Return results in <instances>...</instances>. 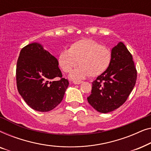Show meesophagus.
I'll return each mask as SVG.
<instances>
[{"mask_svg": "<svg viewBox=\"0 0 151 151\" xmlns=\"http://www.w3.org/2000/svg\"><path fill=\"white\" fill-rule=\"evenodd\" d=\"M82 82V81H73V83L74 84H81Z\"/></svg>", "mask_w": 151, "mask_h": 151, "instance_id": "34e87169", "label": "esophagus"}]
</instances>
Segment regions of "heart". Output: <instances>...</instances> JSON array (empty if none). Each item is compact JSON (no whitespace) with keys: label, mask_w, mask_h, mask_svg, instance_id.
Segmentation results:
<instances>
[{"label":"heart","mask_w":151,"mask_h":151,"mask_svg":"<svg viewBox=\"0 0 151 151\" xmlns=\"http://www.w3.org/2000/svg\"><path fill=\"white\" fill-rule=\"evenodd\" d=\"M111 60L112 54L107 47L88 38L76 41L69 50L62 51L58 58L59 66L65 73L71 71L79 63L80 67L70 74L73 80L102 75L109 69Z\"/></svg>","instance_id":"b5f03b06"}]
</instances>
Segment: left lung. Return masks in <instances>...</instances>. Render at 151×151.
Masks as SVG:
<instances>
[{"label": "left lung", "mask_w": 151, "mask_h": 151, "mask_svg": "<svg viewBox=\"0 0 151 151\" xmlns=\"http://www.w3.org/2000/svg\"><path fill=\"white\" fill-rule=\"evenodd\" d=\"M109 69L92 82L88 102L98 112L106 113L122 106L127 100L137 80L133 56L123 42L111 50Z\"/></svg>", "instance_id": "left-lung-1"}]
</instances>
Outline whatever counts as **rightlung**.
Here are the masks:
<instances>
[{
  "label": "right lung",
  "instance_id": "right-lung-1",
  "mask_svg": "<svg viewBox=\"0 0 151 151\" xmlns=\"http://www.w3.org/2000/svg\"><path fill=\"white\" fill-rule=\"evenodd\" d=\"M56 77L61 80L53 81ZM16 84L18 93L31 108L47 112L62 102L69 81L63 78L58 60L40 44L34 42L20 51Z\"/></svg>",
  "mask_w": 151,
  "mask_h": 151
}]
</instances>
